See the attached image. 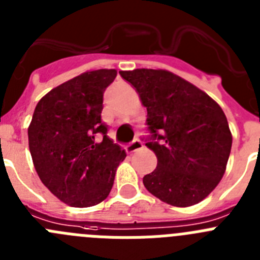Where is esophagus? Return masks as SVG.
Segmentation results:
<instances>
[{"label":"esophagus","instance_id":"esophagus-1","mask_svg":"<svg viewBox=\"0 0 260 260\" xmlns=\"http://www.w3.org/2000/svg\"><path fill=\"white\" fill-rule=\"evenodd\" d=\"M143 148V143L140 139H134L127 147H126V152L127 153H133V152H137L139 149Z\"/></svg>","mask_w":260,"mask_h":260}]
</instances>
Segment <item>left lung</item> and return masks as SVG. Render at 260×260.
<instances>
[{"label": "left lung", "mask_w": 260, "mask_h": 260, "mask_svg": "<svg viewBox=\"0 0 260 260\" xmlns=\"http://www.w3.org/2000/svg\"><path fill=\"white\" fill-rule=\"evenodd\" d=\"M147 107L146 146L157 168L143 178L153 196L185 208L209 196L224 175L232 134L223 109L206 92L164 70L120 71Z\"/></svg>", "instance_id": "8db88e82"}]
</instances>
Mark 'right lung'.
I'll use <instances>...</instances> for the list:
<instances>
[{
  "mask_svg": "<svg viewBox=\"0 0 260 260\" xmlns=\"http://www.w3.org/2000/svg\"><path fill=\"white\" fill-rule=\"evenodd\" d=\"M116 76V70L82 73L36 106L28 127L35 169L50 192L70 206L89 208L106 200L126 157L102 121L103 94Z\"/></svg>",
  "mask_w": 260,
  "mask_h": 260,
  "instance_id": "obj_1",
  "label": "right lung"
}]
</instances>
